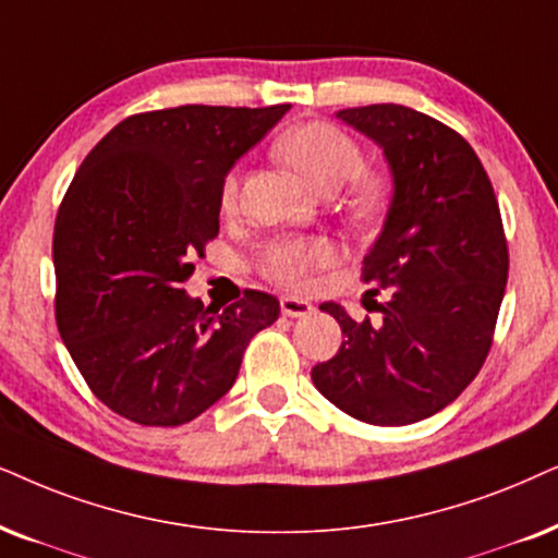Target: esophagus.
<instances>
[{
    "label": "esophagus",
    "instance_id": "obj_1",
    "mask_svg": "<svg viewBox=\"0 0 558 558\" xmlns=\"http://www.w3.org/2000/svg\"><path fill=\"white\" fill-rule=\"evenodd\" d=\"M279 307H281V315L287 317H307L315 310L313 302L300 300V296H281Z\"/></svg>",
    "mask_w": 558,
    "mask_h": 558
}]
</instances>
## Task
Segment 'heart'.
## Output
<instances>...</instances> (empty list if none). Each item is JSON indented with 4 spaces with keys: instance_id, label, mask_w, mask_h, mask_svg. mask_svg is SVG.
<instances>
[{
    "instance_id": "1",
    "label": "heart",
    "mask_w": 558,
    "mask_h": 558,
    "mask_svg": "<svg viewBox=\"0 0 558 558\" xmlns=\"http://www.w3.org/2000/svg\"><path fill=\"white\" fill-rule=\"evenodd\" d=\"M277 156L300 173L313 190L330 194L351 182L364 169V154L359 143L330 122H302L279 137ZM238 182L230 173L222 184V209H233ZM387 199V182L379 173H361L353 184L349 209L353 220L368 222ZM336 262V245L328 238H274L256 258L258 271L281 287H302L315 271L328 269Z\"/></svg>"
}]
</instances>
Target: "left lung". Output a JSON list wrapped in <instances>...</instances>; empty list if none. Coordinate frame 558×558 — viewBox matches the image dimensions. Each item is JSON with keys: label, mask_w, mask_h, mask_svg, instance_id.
Here are the masks:
<instances>
[{"label": "left lung", "mask_w": 558, "mask_h": 558, "mask_svg": "<svg viewBox=\"0 0 558 558\" xmlns=\"http://www.w3.org/2000/svg\"><path fill=\"white\" fill-rule=\"evenodd\" d=\"M338 118L385 148L395 197L361 279L387 294L379 323L336 302L343 343L313 368L325 400L372 425H410L451 404L492 349L508 284L500 205L474 148L430 114L402 105Z\"/></svg>", "instance_id": "1"}]
</instances>
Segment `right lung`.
Masks as SVG:
<instances>
[{"mask_svg": "<svg viewBox=\"0 0 558 558\" xmlns=\"http://www.w3.org/2000/svg\"><path fill=\"white\" fill-rule=\"evenodd\" d=\"M289 105H182L114 125L78 166L53 230L56 323L84 381L141 425L190 423L233 387L243 351L279 317L245 289L228 307L182 284L220 230L228 171Z\"/></svg>", "mask_w": 558, "mask_h": 558, "instance_id": "1", "label": "right lung"}]
</instances>
